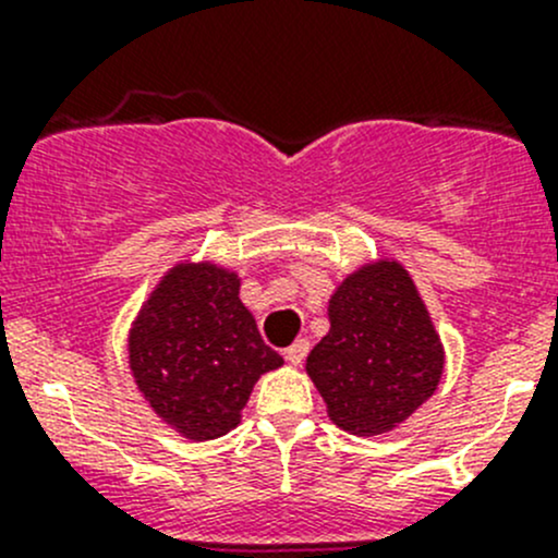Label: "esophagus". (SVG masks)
<instances>
[{"instance_id":"obj_1","label":"esophagus","mask_w":558,"mask_h":558,"mask_svg":"<svg viewBox=\"0 0 558 558\" xmlns=\"http://www.w3.org/2000/svg\"><path fill=\"white\" fill-rule=\"evenodd\" d=\"M307 351H311V342H307V340H296L294 345L286 348V362L294 364V367H300V364L305 362Z\"/></svg>"}]
</instances>
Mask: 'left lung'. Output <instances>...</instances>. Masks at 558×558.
<instances>
[{
    "instance_id": "8db88e82",
    "label": "left lung",
    "mask_w": 558,
    "mask_h": 558,
    "mask_svg": "<svg viewBox=\"0 0 558 558\" xmlns=\"http://www.w3.org/2000/svg\"><path fill=\"white\" fill-rule=\"evenodd\" d=\"M329 324L305 369L340 429L384 435L435 393L446 353L399 262L380 258L348 275L329 300Z\"/></svg>"
}]
</instances>
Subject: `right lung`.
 Returning a JSON list of instances; mask_svg holds the SVG:
<instances>
[{"instance_id": "add662e5", "label": "right lung", "mask_w": 558, "mask_h": 558, "mask_svg": "<svg viewBox=\"0 0 558 558\" xmlns=\"http://www.w3.org/2000/svg\"><path fill=\"white\" fill-rule=\"evenodd\" d=\"M280 364L240 302L238 272L210 262L174 264L129 329L140 393L194 442L232 432L256 380Z\"/></svg>"}]
</instances>
